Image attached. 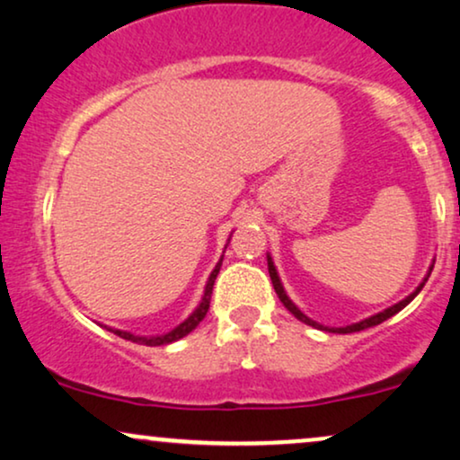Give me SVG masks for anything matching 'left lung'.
Masks as SVG:
<instances>
[{
	"label": "left lung",
	"instance_id": "left-lung-1",
	"mask_svg": "<svg viewBox=\"0 0 460 460\" xmlns=\"http://www.w3.org/2000/svg\"><path fill=\"white\" fill-rule=\"evenodd\" d=\"M266 260H269V275H270V281H273V288H275V292H277V296H279V300L283 305H286V309L290 311V314L294 315V317H298L300 322H305V324H309V326H314V328H320V331H328V332H339V334H348V332H358V331H365V328H371V326H377V324H382L384 320H388V317H393L394 314H399L401 309L403 307H407V305L411 303L413 298L418 296V292L422 290L424 288V279L420 286L416 288V290H413L410 296L407 298H403L401 300V303H396V305H393V307H388V309H384L382 314H376V315H371V317H367V320H362V322H358V324H351V326H343V328H328V326H322V324H317V322H314L311 320V317H307L303 314V311H300L296 305L292 303L290 298H288V294H286V290H283V286H281V281H279V275H277V269H275V264H273V258L270 256H266ZM430 270H433V266H430L429 269V275H430ZM427 275V277H429Z\"/></svg>",
	"mask_w": 460,
	"mask_h": 460
}]
</instances>
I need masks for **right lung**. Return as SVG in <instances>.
<instances>
[{
  "label": "right lung",
  "instance_id": "add662e5",
  "mask_svg": "<svg viewBox=\"0 0 460 460\" xmlns=\"http://www.w3.org/2000/svg\"><path fill=\"white\" fill-rule=\"evenodd\" d=\"M221 260H224V258H221ZM221 260L217 262V266H215V269H213L211 277H208L207 288H204V296H202V300H200V305H198L194 314L187 317L183 324H179L177 328H172V331L166 332V334H160V337H136V334H132V332L112 331V328H109V331L119 334V337H121V339H128V341L140 343V345H168V343H172V341H179V339H183L185 334H190L191 331H194V328L204 320V315H207L208 305H211L213 283H215V279H217V273H219V269H221Z\"/></svg>",
  "mask_w": 460,
  "mask_h": 460
}]
</instances>
